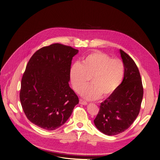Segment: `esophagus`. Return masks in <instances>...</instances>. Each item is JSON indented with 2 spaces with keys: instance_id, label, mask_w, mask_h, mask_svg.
Here are the masks:
<instances>
[{
  "instance_id": "34e87169",
  "label": "esophagus",
  "mask_w": 160,
  "mask_h": 160,
  "mask_svg": "<svg viewBox=\"0 0 160 160\" xmlns=\"http://www.w3.org/2000/svg\"><path fill=\"white\" fill-rule=\"evenodd\" d=\"M79 102L80 104H83V105H87V102H86L85 101H83V99H80L79 101Z\"/></svg>"
}]
</instances>
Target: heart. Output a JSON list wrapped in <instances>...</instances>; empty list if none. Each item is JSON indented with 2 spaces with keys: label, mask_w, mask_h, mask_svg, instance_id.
Wrapping results in <instances>:
<instances>
[{
  "label": "heart",
  "mask_w": 160,
  "mask_h": 160,
  "mask_svg": "<svg viewBox=\"0 0 160 160\" xmlns=\"http://www.w3.org/2000/svg\"><path fill=\"white\" fill-rule=\"evenodd\" d=\"M125 73L123 62L111 58L108 54L96 51L85 56L80 64H75L70 70L73 88L80 93L87 85L89 78L92 85L82 92L88 100H96L112 94L121 84Z\"/></svg>",
  "instance_id": "1"
}]
</instances>
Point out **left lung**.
<instances>
[{
  "instance_id": "obj_1",
  "label": "left lung",
  "mask_w": 160,
  "mask_h": 160,
  "mask_svg": "<svg viewBox=\"0 0 160 160\" xmlns=\"http://www.w3.org/2000/svg\"><path fill=\"white\" fill-rule=\"evenodd\" d=\"M120 51L125 66L123 80L115 92L101 103L94 120L96 127L108 135H117L130 127L140 112L144 93L138 66L126 52Z\"/></svg>"
}]
</instances>
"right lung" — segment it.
I'll return each mask as SVG.
<instances>
[{"mask_svg": "<svg viewBox=\"0 0 160 160\" xmlns=\"http://www.w3.org/2000/svg\"><path fill=\"white\" fill-rule=\"evenodd\" d=\"M78 51L62 43L37 50L22 75L19 99L27 118L47 130L62 125L79 99L70 87L73 57Z\"/></svg>", "mask_w": 160, "mask_h": 160, "instance_id": "1", "label": "right lung"}]
</instances>
